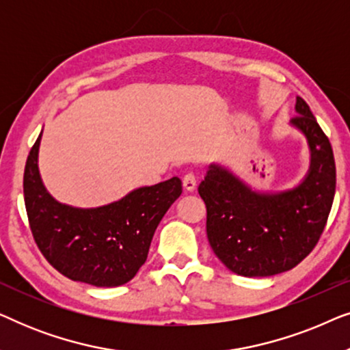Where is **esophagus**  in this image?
Wrapping results in <instances>:
<instances>
[{
	"label": "esophagus",
	"mask_w": 350,
	"mask_h": 350,
	"mask_svg": "<svg viewBox=\"0 0 350 350\" xmlns=\"http://www.w3.org/2000/svg\"><path fill=\"white\" fill-rule=\"evenodd\" d=\"M183 188L186 191H194L196 189V176H194V174H186L183 176Z\"/></svg>",
	"instance_id": "obj_1"
}]
</instances>
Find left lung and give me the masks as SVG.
I'll list each match as a JSON object with an SVG mask.
<instances>
[{"label":"left lung","instance_id":"8db88e82","mask_svg":"<svg viewBox=\"0 0 350 350\" xmlns=\"http://www.w3.org/2000/svg\"><path fill=\"white\" fill-rule=\"evenodd\" d=\"M291 126L310 151L306 178L282 193H258L231 170L210 164L199 185L207 207V237L218 260L243 277H269L293 269L317 245L332 210L336 165L328 137L309 105L296 97Z\"/></svg>","mask_w":350,"mask_h":350}]
</instances>
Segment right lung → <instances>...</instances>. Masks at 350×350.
<instances>
[{"label": "right lung", "mask_w": 350, "mask_h": 350, "mask_svg": "<svg viewBox=\"0 0 350 350\" xmlns=\"http://www.w3.org/2000/svg\"><path fill=\"white\" fill-rule=\"evenodd\" d=\"M41 133L23 174L28 223L38 248L51 266L75 282L119 286L145 265L152 236L170 205L180 198L178 176L133 189L95 208L60 204L47 193L38 169Z\"/></svg>", "instance_id": "right-lung-1"}]
</instances>
